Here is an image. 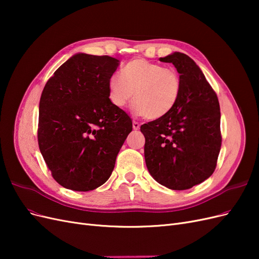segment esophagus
Instances as JSON below:
<instances>
[{
	"label": "esophagus",
	"mask_w": 259,
	"mask_h": 259,
	"mask_svg": "<svg viewBox=\"0 0 259 259\" xmlns=\"http://www.w3.org/2000/svg\"><path fill=\"white\" fill-rule=\"evenodd\" d=\"M133 128H134L135 131H138L140 128V124L138 122L134 121V122H133Z\"/></svg>",
	"instance_id": "34e87169"
}]
</instances>
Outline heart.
<instances>
[{
	"label": "heart",
	"instance_id": "heart-1",
	"mask_svg": "<svg viewBox=\"0 0 259 259\" xmlns=\"http://www.w3.org/2000/svg\"><path fill=\"white\" fill-rule=\"evenodd\" d=\"M109 99L116 108L127 106L134 96L135 110L147 119L168 114L182 93V79L174 68L163 67L144 58L133 59L108 82Z\"/></svg>",
	"mask_w": 259,
	"mask_h": 259
}]
</instances>
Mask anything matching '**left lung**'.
Returning <instances> with one entry per match:
<instances>
[{"label": "left lung", "instance_id": "1", "mask_svg": "<svg viewBox=\"0 0 259 259\" xmlns=\"http://www.w3.org/2000/svg\"><path fill=\"white\" fill-rule=\"evenodd\" d=\"M160 61L175 66L182 93L168 114L140 126L146 165L159 184L186 190L216 168L222 147L221 108L215 91L189 56L176 52Z\"/></svg>", "mask_w": 259, "mask_h": 259}]
</instances>
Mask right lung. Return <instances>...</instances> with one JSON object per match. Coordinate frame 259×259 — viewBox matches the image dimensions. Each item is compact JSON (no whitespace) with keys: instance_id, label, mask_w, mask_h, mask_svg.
Here are the masks:
<instances>
[{"instance_id":"obj_1","label":"right lung","mask_w":259,"mask_h":259,"mask_svg":"<svg viewBox=\"0 0 259 259\" xmlns=\"http://www.w3.org/2000/svg\"><path fill=\"white\" fill-rule=\"evenodd\" d=\"M117 66L107 55L76 54L44 86L38 148L53 178L67 189L90 191L105 184L133 130L130 115L109 99L108 82Z\"/></svg>"}]
</instances>
